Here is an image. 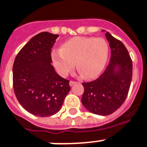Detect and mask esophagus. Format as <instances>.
Segmentation results:
<instances>
[{
	"instance_id": "1",
	"label": "esophagus",
	"mask_w": 147,
	"mask_h": 147,
	"mask_svg": "<svg viewBox=\"0 0 147 147\" xmlns=\"http://www.w3.org/2000/svg\"><path fill=\"white\" fill-rule=\"evenodd\" d=\"M76 83H78L77 82H75V81H70L69 82V85L70 86H72L74 85L75 84H76Z\"/></svg>"
}]
</instances>
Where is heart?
I'll list each match as a JSON object with an SVG mask.
<instances>
[{"label":"heart","mask_w":147,"mask_h":147,"mask_svg":"<svg viewBox=\"0 0 147 147\" xmlns=\"http://www.w3.org/2000/svg\"><path fill=\"white\" fill-rule=\"evenodd\" d=\"M109 45L103 38L77 37L65 42L60 50H54L52 59L56 69L66 76L76 68L84 78H94L103 69Z\"/></svg>","instance_id":"heart-1"}]
</instances>
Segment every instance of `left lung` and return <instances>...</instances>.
Segmentation results:
<instances>
[{
  "label": "left lung",
  "instance_id": "1",
  "mask_svg": "<svg viewBox=\"0 0 147 147\" xmlns=\"http://www.w3.org/2000/svg\"><path fill=\"white\" fill-rule=\"evenodd\" d=\"M106 38L109 42L111 57L103 73L92 82H83L84 94L82 102L90 113L108 115L118 109L125 102L131 83V58L121 41L109 32ZM115 67H118L117 71Z\"/></svg>",
  "mask_w": 147,
  "mask_h": 147
}]
</instances>
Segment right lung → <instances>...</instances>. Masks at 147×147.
Instances as JSON below:
<instances>
[{"instance_id":"obj_1","label":"right lung","mask_w":147,"mask_h":147,"mask_svg":"<svg viewBox=\"0 0 147 147\" xmlns=\"http://www.w3.org/2000/svg\"><path fill=\"white\" fill-rule=\"evenodd\" d=\"M58 34L41 32L16 55L13 66V86L21 106L36 116L58 113L69 92V81L60 77L52 65L51 49Z\"/></svg>"}]
</instances>
